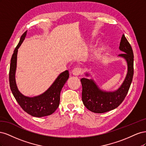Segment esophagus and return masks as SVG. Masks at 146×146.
Segmentation results:
<instances>
[{
    "label": "esophagus",
    "instance_id": "esophagus-1",
    "mask_svg": "<svg viewBox=\"0 0 146 146\" xmlns=\"http://www.w3.org/2000/svg\"><path fill=\"white\" fill-rule=\"evenodd\" d=\"M72 74L74 75V76H80V75L82 74V69L80 68H74L72 70Z\"/></svg>",
    "mask_w": 146,
    "mask_h": 146
}]
</instances>
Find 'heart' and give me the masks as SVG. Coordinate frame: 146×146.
<instances>
[{"instance_id":"obj_1","label":"heart","mask_w":146,"mask_h":146,"mask_svg":"<svg viewBox=\"0 0 146 146\" xmlns=\"http://www.w3.org/2000/svg\"><path fill=\"white\" fill-rule=\"evenodd\" d=\"M106 50V47H100V48H99L98 50L96 52H95V53L94 54L93 57L94 58H98L102 54V53L104 52H105Z\"/></svg>"}]
</instances>
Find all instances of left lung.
Returning <instances> with one entry per match:
<instances>
[{
    "label": "left lung",
    "instance_id": "left-lung-1",
    "mask_svg": "<svg viewBox=\"0 0 146 146\" xmlns=\"http://www.w3.org/2000/svg\"><path fill=\"white\" fill-rule=\"evenodd\" d=\"M123 54L119 56L124 58L128 66V71L124 81L120 88L114 91L101 90L92 79L82 78V101L90 111L96 113H103L111 111L119 106L126 97L133 76L134 56L132 48L125 35H123L119 46ZM88 76L89 74H86Z\"/></svg>",
    "mask_w": 146,
    "mask_h": 146
}]
</instances>
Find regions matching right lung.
<instances>
[{"mask_svg":"<svg viewBox=\"0 0 146 146\" xmlns=\"http://www.w3.org/2000/svg\"><path fill=\"white\" fill-rule=\"evenodd\" d=\"M26 35L27 31L21 36L20 41L15 48L11 57L9 72L10 89L17 103L26 113L31 116L38 117L50 115L55 111L60 105V92L69 78V71L66 70L61 73L50 87L41 95L29 98L21 94L16 86L15 73L17 51L21 44L24 41Z\"/></svg>","mask_w":146,"mask_h":146,"instance_id":"1","label":"right lung"}]
</instances>
